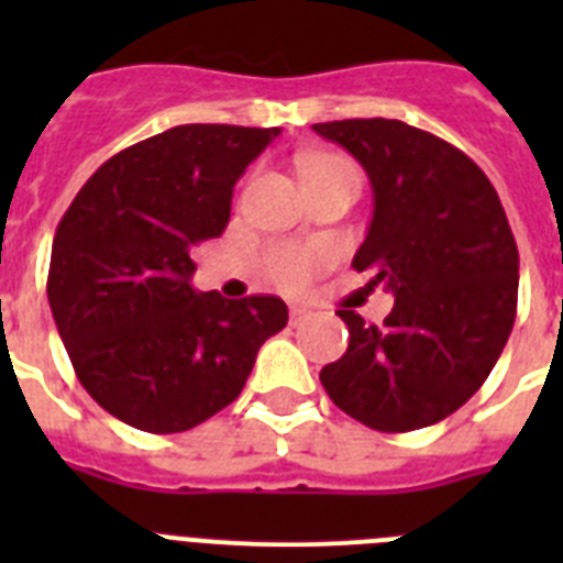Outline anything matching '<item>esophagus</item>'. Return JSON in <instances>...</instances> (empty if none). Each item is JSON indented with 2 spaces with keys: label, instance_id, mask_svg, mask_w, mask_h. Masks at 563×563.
I'll list each match as a JSON object with an SVG mask.
<instances>
[{
  "label": "esophagus",
  "instance_id": "1",
  "mask_svg": "<svg viewBox=\"0 0 563 563\" xmlns=\"http://www.w3.org/2000/svg\"><path fill=\"white\" fill-rule=\"evenodd\" d=\"M310 318V310L307 307H290V324L292 327H301Z\"/></svg>",
  "mask_w": 563,
  "mask_h": 563
}]
</instances>
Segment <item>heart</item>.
Here are the masks:
<instances>
[{
  "label": "heart",
  "mask_w": 563,
  "mask_h": 563,
  "mask_svg": "<svg viewBox=\"0 0 563 563\" xmlns=\"http://www.w3.org/2000/svg\"><path fill=\"white\" fill-rule=\"evenodd\" d=\"M301 172L307 177H318V174L330 172H357L346 157H338V154H310L301 161ZM335 262V247L327 245V242H316V245H287L278 247L267 258V273L276 282L278 287L285 290H301L318 276L321 271Z\"/></svg>",
  "instance_id": "1"
}]
</instances>
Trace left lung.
I'll return each instance as SVG.
<instances>
[{"instance_id":"left-lung-1","label":"left lung","mask_w":563,"mask_h":563,"mask_svg":"<svg viewBox=\"0 0 563 563\" xmlns=\"http://www.w3.org/2000/svg\"><path fill=\"white\" fill-rule=\"evenodd\" d=\"M366 168L375 213L357 273L395 307L383 324L338 310L350 327L321 383L338 409L386 434L445 420L476 395L505 350L519 301V247L499 194L465 152L402 121L316 123Z\"/></svg>"}]
</instances>
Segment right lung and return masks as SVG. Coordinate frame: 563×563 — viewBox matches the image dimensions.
Wrapping results in <instances>:
<instances>
[{"mask_svg":"<svg viewBox=\"0 0 563 563\" xmlns=\"http://www.w3.org/2000/svg\"><path fill=\"white\" fill-rule=\"evenodd\" d=\"M278 129L186 123L123 148L69 202L47 298L89 397L132 429L177 434L245 389L287 327L276 296L197 292L194 253L231 220L233 186Z\"/></svg>","mask_w":563,"mask_h":563,"instance_id":"obj_1","label":"right lung"}]
</instances>
